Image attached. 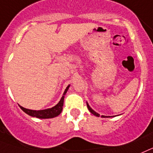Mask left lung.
Segmentation results:
<instances>
[{
	"instance_id": "1",
	"label": "left lung",
	"mask_w": 153,
	"mask_h": 153,
	"mask_svg": "<svg viewBox=\"0 0 153 153\" xmlns=\"http://www.w3.org/2000/svg\"><path fill=\"white\" fill-rule=\"evenodd\" d=\"M87 107H88V110H89L91 113H92L93 115H95V116L99 117V114H98V113H97V112H95V111H94V110H93L92 108H91L89 105H88V103H87ZM102 118H105V117H110V116H105V115H102Z\"/></svg>"
}]
</instances>
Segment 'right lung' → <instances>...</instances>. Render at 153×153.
<instances>
[{"label":"right lung","instance_id":"1","mask_svg":"<svg viewBox=\"0 0 153 153\" xmlns=\"http://www.w3.org/2000/svg\"><path fill=\"white\" fill-rule=\"evenodd\" d=\"M69 85L66 88V89L65 90L63 95H62V99H61L60 102H58V104L55 106L52 107L51 108H48V109L45 110H40V111H36V110H30L27 109V108H23L22 106H20V108L25 111V113H27V115H30L32 117H36V118H39V119H51L54 117L58 116L59 114H61L63 108V104H64V99H65V95L67 92L68 89Z\"/></svg>","mask_w":153,"mask_h":153}]
</instances>
